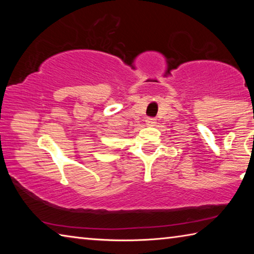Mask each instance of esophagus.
I'll return each mask as SVG.
<instances>
[{
	"mask_svg": "<svg viewBox=\"0 0 254 254\" xmlns=\"http://www.w3.org/2000/svg\"><path fill=\"white\" fill-rule=\"evenodd\" d=\"M145 123H147V126L153 127L154 124H156V119H154V118H148L147 120H145Z\"/></svg>",
	"mask_w": 254,
	"mask_h": 254,
	"instance_id": "esophagus-1",
	"label": "esophagus"
}]
</instances>
